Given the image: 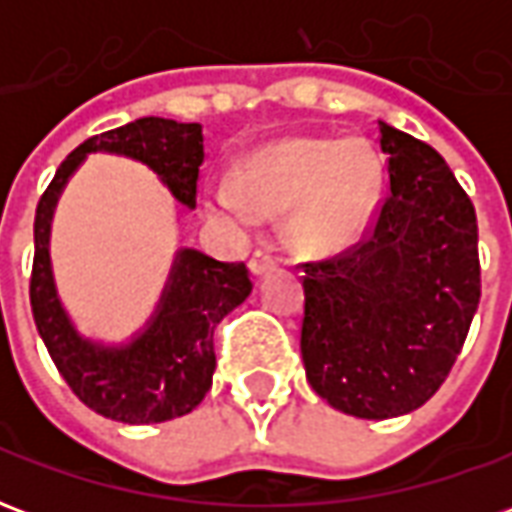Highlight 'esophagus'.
<instances>
[{
    "label": "esophagus",
    "mask_w": 512,
    "mask_h": 512,
    "mask_svg": "<svg viewBox=\"0 0 512 512\" xmlns=\"http://www.w3.org/2000/svg\"><path fill=\"white\" fill-rule=\"evenodd\" d=\"M271 268H277V257L268 255V252H255L252 260H249V271H252L255 277H263Z\"/></svg>",
    "instance_id": "esophagus-1"
}]
</instances>
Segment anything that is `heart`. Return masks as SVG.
<instances>
[{
    "instance_id": "1",
    "label": "heart",
    "mask_w": 512,
    "mask_h": 512,
    "mask_svg": "<svg viewBox=\"0 0 512 512\" xmlns=\"http://www.w3.org/2000/svg\"><path fill=\"white\" fill-rule=\"evenodd\" d=\"M381 161L362 139H285L246 158L238 178L213 180L205 211L233 230H255L290 207L293 244L329 252L351 244L376 211Z\"/></svg>"
}]
</instances>
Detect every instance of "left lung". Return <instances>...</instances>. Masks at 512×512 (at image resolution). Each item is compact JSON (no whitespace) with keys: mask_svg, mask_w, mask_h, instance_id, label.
<instances>
[{"mask_svg":"<svg viewBox=\"0 0 512 512\" xmlns=\"http://www.w3.org/2000/svg\"><path fill=\"white\" fill-rule=\"evenodd\" d=\"M389 194L367 235L304 268L301 359L337 411L389 419L436 395L480 304L477 216L444 158L378 123Z\"/></svg>","mask_w":512,"mask_h":512,"instance_id":"obj_1","label":"left lung"}]
</instances>
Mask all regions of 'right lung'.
Wrapping results in <instances>:
<instances>
[{
	"label": "right lung",
	"mask_w": 512,
	"mask_h": 512,
	"mask_svg": "<svg viewBox=\"0 0 512 512\" xmlns=\"http://www.w3.org/2000/svg\"><path fill=\"white\" fill-rule=\"evenodd\" d=\"M87 153H117L156 172L172 197L194 208L202 158L200 123L139 117L128 126L90 136L73 150L43 191L35 211V260L29 304L43 343L73 395L101 417L150 425L200 406L213 384V332L227 312L252 293L244 263H222L197 249H180L153 318L126 345L93 343L76 332L51 274L49 233L65 183Z\"/></svg>",
	"instance_id": "right-lung-1"
}]
</instances>
